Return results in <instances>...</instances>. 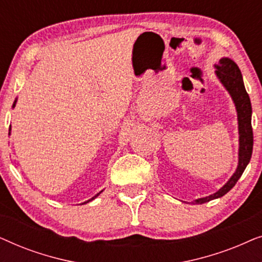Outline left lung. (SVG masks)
<instances>
[{"mask_svg":"<svg viewBox=\"0 0 262 262\" xmlns=\"http://www.w3.org/2000/svg\"><path fill=\"white\" fill-rule=\"evenodd\" d=\"M214 74L223 87L227 89L229 95L231 96L235 103L236 112H237L238 124V163L235 173L231 175L223 187H221L216 193L204 198L193 200L192 204H204L210 200L221 198L230 191L236 185L238 179L248 166L250 157L253 152V128H252V103L249 95L247 94L245 83H243L242 74L239 68L234 60L223 57L220 62L214 64Z\"/></svg>","mask_w":262,"mask_h":262,"instance_id":"8db88e82","label":"left lung"}]
</instances>
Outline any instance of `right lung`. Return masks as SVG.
Segmentation results:
<instances>
[{"label":"right lung","mask_w":262,"mask_h":262,"mask_svg":"<svg viewBox=\"0 0 262 262\" xmlns=\"http://www.w3.org/2000/svg\"><path fill=\"white\" fill-rule=\"evenodd\" d=\"M15 105H16V99H15V101H14V103H13V108H14V107H15ZM10 128H12V127H10ZM10 128H9V135H10ZM101 192H102V191H101ZM101 192H99L98 194H95L94 196H93V198H91L89 200H87V202H84V203H82V204H87V203H89V202H92V200H94V199L96 198V196H98Z\"/></svg>","instance_id":"obj_1"}]
</instances>
